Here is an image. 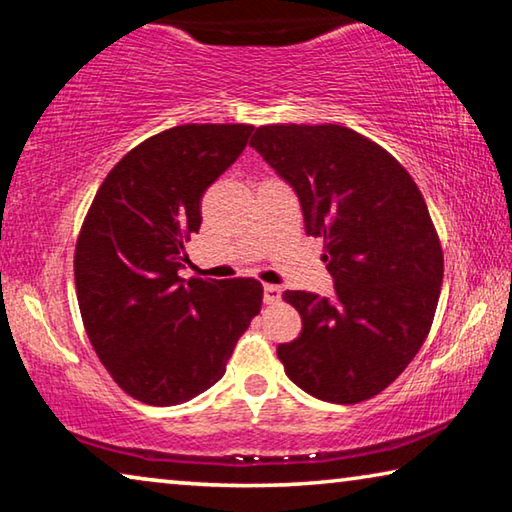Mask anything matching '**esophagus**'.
I'll list each match as a JSON object with an SVG mask.
<instances>
[{
    "instance_id": "34e87169",
    "label": "esophagus",
    "mask_w": 512,
    "mask_h": 512,
    "mask_svg": "<svg viewBox=\"0 0 512 512\" xmlns=\"http://www.w3.org/2000/svg\"><path fill=\"white\" fill-rule=\"evenodd\" d=\"M280 300V289L273 285H264V303L266 305H275Z\"/></svg>"
}]
</instances>
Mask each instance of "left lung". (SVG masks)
Instances as JSON below:
<instances>
[{
	"label": "left lung",
	"mask_w": 512,
	"mask_h": 512,
	"mask_svg": "<svg viewBox=\"0 0 512 512\" xmlns=\"http://www.w3.org/2000/svg\"><path fill=\"white\" fill-rule=\"evenodd\" d=\"M250 145L294 186L335 280L330 300L282 294L303 330L278 358L316 399L367 401L401 376L433 326L444 255L426 200L392 154L344 125H262Z\"/></svg>",
	"instance_id": "1"
}]
</instances>
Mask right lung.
Listing matches in <instances>:
<instances>
[{
  "label": "right lung",
  "instance_id": "add662e5",
  "mask_svg": "<svg viewBox=\"0 0 512 512\" xmlns=\"http://www.w3.org/2000/svg\"><path fill=\"white\" fill-rule=\"evenodd\" d=\"M253 125H177L109 170L81 223L75 287L97 358L132 399L177 405L223 378L259 314L255 278L182 280L200 200L248 143Z\"/></svg>",
  "mask_w": 512,
  "mask_h": 512
}]
</instances>
